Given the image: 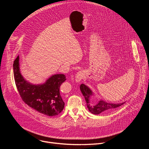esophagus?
Here are the masks:
<instances>
[{
	"label": "esophagus",
	"instance_id": "1",
	"mask_svg": "<svg viewBox=\"0 0 149 149\" xmlns=\"http://www.w3.org/2000/svg\"><path fill=\"white\" fill-rule=\"evenodd\" d=\"M84 77V72L82 71L78 72L75 75V81L77 82H80Z\"/></svg>",
	"mask_w": 149,
	"mask_h": 149
}]
</instances>
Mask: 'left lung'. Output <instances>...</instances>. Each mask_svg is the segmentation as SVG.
<instances>
[{
  "mask_svg": "<svg viewBox=\"0 0 149 149\" xmlns=\"http://www.w3.org/2000/svg\"><path fill=\"white\" fill-rule=\"evenodd\" d=\"M80 90L86 100L87 108L90 112L94 114H99L101 113L107 112L122 105L125 102L121 103H109L102 100H100L97 103L93 104L91 101L93 91L86 85L82 84L80 86Z\"/></svg>",
  "mask_w": 149,
  "mask_h": 149,
  "instance_id": "1",
  "label": "left lung"
}]
</instances>
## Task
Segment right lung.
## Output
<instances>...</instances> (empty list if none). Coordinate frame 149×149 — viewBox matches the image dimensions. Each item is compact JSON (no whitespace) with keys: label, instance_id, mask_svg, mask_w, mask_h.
<instances>
[{"label":"right lung","instance_id":"obj_1","mask_svg":"<svg viewBox=\"0 0 149 149\" xmlns=\"http://www.w3.org/2000/svg\"><path fill=\"white\" fill-rule=\"evenodd\" d=\"M14 78L17 89L23 101L30 107L43 114L55 116L64 108L59 93L62 82L66 80L63 74H55L49 77L45 83L33 85L26 81L19 70V57L13 64Z\"/></svg>","mask_w":149,"mask_h":149}]
</instances>
